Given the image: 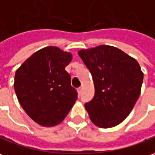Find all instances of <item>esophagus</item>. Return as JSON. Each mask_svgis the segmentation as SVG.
I'll return each instance as SVG.
<instances>
[{
    "label": "esophagus",
    "instance_id": "esophagus-1",
    "mask_svg": "<svg viewBox=\"0 0 155 155\" xmlns=\"http://www.w3.org/2000/svg\"><path fill=\"white\" fill-rule=\"evenodd\" d=\"M78 94H81V93H82V88H78Z\"/></svg>",
    "mask_w": 155,
    "mask_h": 155
}]
</instances>
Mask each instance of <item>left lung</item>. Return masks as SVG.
Instances as JSON below:
<instances>
[{"mask_svg": "<svg viewBox=\"0 0 155 155\" xmlns=\"http://www.w3.org/2000/svg\"><path fill=\"white\" fill-rule=\"evenodd\" d=\"M78 55L91 73L94 97L85 104L94 124L110 128L121 123L140 95L143 72L139 63L110 45L80 50Z\"/></svg>", "mask_w": 155, "mask_h": 155, "instance_id": "1", "label": "left lung"}]
</instances>
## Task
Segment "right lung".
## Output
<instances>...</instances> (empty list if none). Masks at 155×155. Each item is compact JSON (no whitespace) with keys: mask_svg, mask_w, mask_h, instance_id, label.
I'll list each match as a JSON object with an SVG mask.
<instances>
[{"mask_svg":"<svg viewBox=\"0 0 155 155\" xmlns=\"http://www.w3.org/2000/svg\"><path fill=\"white\" fill-rule=\"evenodd\" d=\"M72 55L56 46L42 48L16 71L14 89L27 115L37 124L51 127L66 118L78 99L65 67Z\"/></svg>","mask_w":155,"mask_h":155,"instance_id":"obj_1","label":"right lung"}]
</instances>
